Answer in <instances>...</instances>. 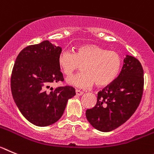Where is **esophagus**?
I'll list each match as a JSON object with an SVG mask.
<instances>
[{"mask_svg":"<svg viewBox=\"0 0 154 154\" xmlns=\"http://www.w3.org/2000/svg\"><path fill=\"white\" fill-rule=\"evenodd\" d=\"M83 94H84L83 91H80V90H76V94H77V96H81Z\"/></svg>","mask_w":154,"mask_h":154,"instance_id":"34e87169","label":"esophagus"}]
</instances>
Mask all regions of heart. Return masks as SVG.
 <instances>
[{
    "label": "heart",
    "mask_w": 154,
    "mask_h": 154,
    "mask_svg": "<svg viewBox=\"0 0 154 154\" xmlns=\"http://www.w3.org/2000/svg\"><path fill=\"white\" fill-rule=\"evenodd\" d=\"M62 72L70 77L82 66L77 75L67 79L70 85L88 88L94 83L98 87L112 84L120 74L122 59L115 51H108L97 44H85L77 48L75 52L64 50L57 57Z\"/></svg>",
    "instance_id": "obj_1"
}]
</instances>
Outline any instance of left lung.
Here are the masks:
<instances>
[{"mask_svg":"<svg viewBox=\"0 0 154 154\" xmlns=\"http://www.w3.org/2000/svg\"><path fill=\"white\" fill-rule=\"evenodd\" d=\"M143 91V70L139 60L127 55L117 78L97 94V101L86 111L95 129L109 132L124 124L136 111Z\"/></svg>","mask_w":154,"mask_h":154,"instance_id":"obj_1","label":"left lung"}]
</instances>
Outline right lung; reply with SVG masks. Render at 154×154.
<instances>
[{"mask_svg":"<svg viewBox=\"0 0 154 154\" xmlns=\"http://www.w3.org/2000/svg\"><path fill=\"white\" fill-rule=\"evenodd\" d=\"M61 51L50 41H42L23 48L14 65L11 78L14 100L23 117L38 127L56 123L68 100L76 94L70 86L48 90L51 83L63 81L57 63Z\"/></svg>","mask_w":154,"mask_h":154,"instance_id":"obj_1","label":"right lung"}]
</instances>
